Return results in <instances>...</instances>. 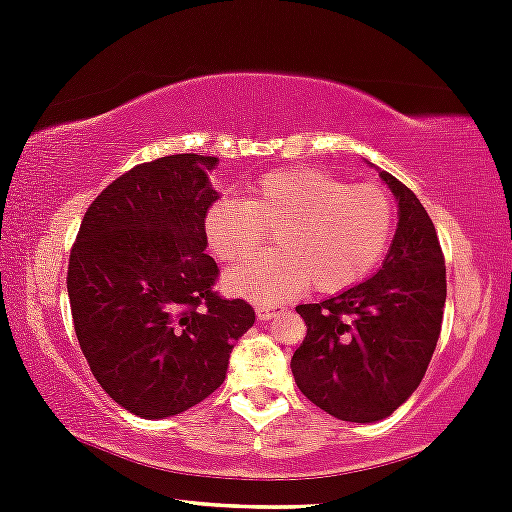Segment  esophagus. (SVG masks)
Segmentation results:
<instances>
[{"label": "esophagus", "instance_id": "1", "mask_svg": "<svg viewBox=\"0 0 512 512\" xmlns=\"http://www.w3.org/2000/svg\"><path fill=\"white\" fill-rule=\"evenodd\" d=\"M255 313L260 320H269V318H277L282 313V306H274V303H257Z\"/></svg>", "mask_w": 512, "mask_h": 512}]
</instances>
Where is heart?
I'll list each match as a JSON object with an SVG mask.
<instances>
[{"label": "heart", "instance_id": "obj_1", "mask_svg": "<svg viewBox=\"0 0 512 512\" xmlns=\"http://www.w3.org/2000/svg\"><path fill=\"white\" fill-rule=\"evenodd\" d=\"M272 226L274 252L230 269L226 289L260 303L286 301L306 286L338 294L381 262L393 204L376 184H342L313 167H289L245 187L240 201H216L204 216L206 243L226 262L250 257Z\"/></svg>", "mask_w": 512, "mask_h": 512}]
</instances>
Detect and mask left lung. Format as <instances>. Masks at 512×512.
Returning <instances> with one entry per match:
<instances>
[{"label": "left lung", "mask_w": 512, "mask_h": 512, "mask_svg": "<svg viewBox=\"0 0 512 512\" xmlns=\"http://www.w3.org/2000/svg\"><path fill=\"white\" fill-rule=\"evenodd\" d=\"M398 199V228L384 265L367 282L296 308L306 338L291 357L296 386L320 411L374 423L423 381L442 330L445 255L428 211L411 189L381 172Z\"/></svg>", "instance_id": "8db88e82"}]
</instances>
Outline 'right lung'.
<instances>
[{
    "label": "right lung",
    "instance_id": "obj_1",
    "mask_svg": "<svg viewBox=\"0 0 512 512\" xmlns=\"http://www.w3.org/2000/svg\"><path fill=\"white\" fill-rule=\"evenodd\" d=\"M211 155H167L121 174L92 201L67 265L80 350L101 389L140 418L211 396L252 328L243 299L213 289L204 216L218 199Z\"/></svg>",
    "mask_w": 512,
    "mask_h": 512
}]
</instances>
